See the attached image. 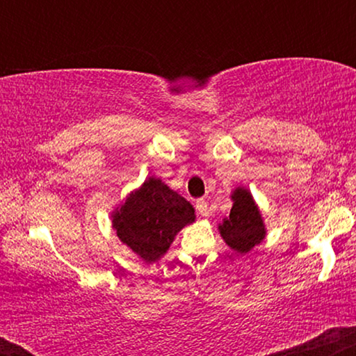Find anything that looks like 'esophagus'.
Segmentation results:
<instances>
[{"label": "esophagus", "instance_id": "34e87169", "mask_svg": "<svg viewBox=\"0 0 356 356\" xmlns=\"http://www.w3.org/2000/svg\"><path fill=\"white\" fill-rule=\"evenodd\" d=\"M195 211H197V214H201L202 218L209 216V204H207L206 199H197V201H195Z\"/></svg>", "mask_w": 356, "mask_h": 356}]
</instances>
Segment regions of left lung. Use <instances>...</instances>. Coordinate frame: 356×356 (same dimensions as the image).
<instances>
[{"label": "left lung", "mask_w": 356, "mask_h": 356, "mask_svg": "<svg viewBox=\"0 0 356 356\" xmlns=\"http://www.w3.org/2000/svg\"><path fill=\"white\" fill-rule=\"evenodd\" d=\"M232 209L229 218L219 226L220 236L232 249L248 252L264 238L261 214L248 191L238 189L232 194Z\"/></svg>", "instance_id": "left-lung-1"}]
</instances>
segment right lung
I'll return each mask as SVG.
<instances>
[{
    "mask_svg": "<svg viewBox=\"0 0 356 356\" xmlns=\"http://www.w3.org/2000/svg\"><path fill=\"white\" fill-rule=\"evenodd\" d=\"M192 220L194 207L161 179L150 177L115 212L113 227L122 243L147 263H152Z\"/></svg>",
    "mask_w": 356,
    "mask_h": 356,
    "instance_id": "obj_1",
    "label": "right lung"
}]
</instances>
